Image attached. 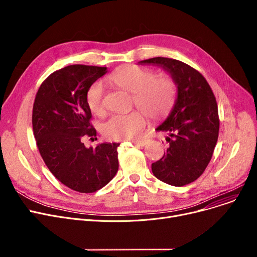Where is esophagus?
Instances as JSON below:
<instances>
[{
  "label": "esophagus",
  "instance_id": "34e87169",
  "mask_svg": "<svg viewBox=\"0 0 257 257\" xmlns=\"http://www.w3.org/2000/svg\"><path fill=\"white\" fill-rule=\"evenodd\" d=\"M148 143H149V141H148V140H137V141L133 142V144L136 145V146H138V147H144Z\"/></svg>",
  "mask_w": 257,
  "mask_h": 257
}]
</instances>
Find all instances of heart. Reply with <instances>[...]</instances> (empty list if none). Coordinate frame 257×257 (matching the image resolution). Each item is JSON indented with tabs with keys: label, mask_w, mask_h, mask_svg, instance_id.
Wrapping results in <instances>:
<instances>
[{
	"label": "heart",
	"mask_w": 257,
	"mask_h": 257,
	"mask_svg": "<svg viewBox=\"0 0 257 257\" xmlns=\"http://www.w3.org/2000/svg\"><path fill=\"white\" fill-rule=\"evenodd\" d=\"M108 82L133 94L132 104L141 110L126 114H113L102 125L104 137L111 141H131L143 136L147 116L158 120L167 116L176 103L177 85L166 74L156 75L155 71L138 64L119 66L107 78ZM89 110L102 116L106 112L104 87L100 81L93 82L85 94Z\"/></svg>",
	"instance_id": "b5f03b06"
}]
</instances>
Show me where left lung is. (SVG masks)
<instances>
[{
	"mask_svg": "<svg viewBox=\"0 0 257 257\" xmlns=\"http://www.w3.org/2000/svg\"><path fill=\"white\" fill-rule=\"evenodd\" d=\"M141 63L161 65L178 86L172 112L156 129L169 134V147L163 158L152 164V172L170 185L190 184L205 171L219 137L220 118L212 89L203 75L182 61L155 57Z\"/></svg>",
	"mask_w": 257,
	"mask_h": 257,
	"instance_id": "left-lung-1",
	"label": "left lung"
}]
</instances>
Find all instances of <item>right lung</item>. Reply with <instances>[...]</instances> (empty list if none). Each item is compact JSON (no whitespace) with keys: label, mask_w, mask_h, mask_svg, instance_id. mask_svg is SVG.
<instances>
[{"label":"right lung","mask_w":257,"mask_h":257,"mask_svg":"<svg viewBox=\"0 0 257 257\" xmlns=\"http://www.w3.org/2000/svg\"><path fill=\"white\" fill-rule=\"evenodd\" d=\"M106 73L101 66H65L44 80L33 104L32 126L40 156L54 176L79 193L99 191L118 170L119 144L86 148L83 143L97 136L85 94Z\"/></svg>","instance_id":"right-lung-1"}]
</instances>
